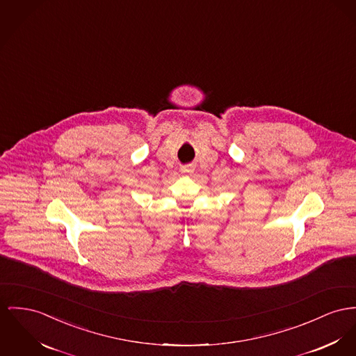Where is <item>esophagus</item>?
Listing matches in <instances>:
<instances>
[{
	"instance_id": "1",
	"label": "esophagus",
	"mask_w": 356,
	"mask_h": 356,
	"mask_svg": "<svg viewBox=\"0 0 356 356\" xmlns=\"http://www.w3.org/2000/svg\"><path fill=\"white\" fill-rule=\"evenodd\" d=\"M181 171H182V172H188V174H189V172H193V171H194V167H193V166L182 167V168H181Z\"/></svg>"
}]
</instances>
